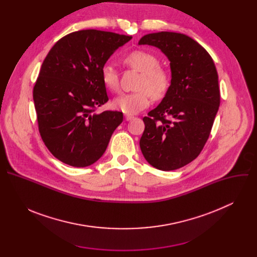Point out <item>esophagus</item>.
<instances>
[{
	"mask_svg": "<svg viewBox=\"0 0 257 257\" xmlns=\"http://www.w3.org/2000/svg\"><path fill=\"white\" fill-rule=\"evenodd\" d=\"M132 119H134L133 116H131V115H125V120H126V121H130V120H132Z\"/></svg>",
	"mask_w": 257,
	"mask_h": 257,
	"instance_id": "esophagus-1",
	"label": "esophagus"
}]
</instances>
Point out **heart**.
Listing matches in <instances>:
<instances>
[{"instance_id":"b5f03b06","label":"heart","mask_w":257,"mask_h":257,"mask_svg":"<svg viewBox=\"0 0 257 257\" xmlns=\"http://www.w3.org/2000/svg\"><path fill=\"white\" fill-rule=\"evenodd\" d=\"M128 68L140 72L136 84V91L123 93L114 99V106L125 114L133 115L141 112L151 104L152 96L155 99L163 98L171 85V75L167 69L160 66L159 59L154 54L135 50L122 59ZM101 80L104 86L113 92L119 90V74L112 65L101 68Z\"/></svg>"}]
</instances>
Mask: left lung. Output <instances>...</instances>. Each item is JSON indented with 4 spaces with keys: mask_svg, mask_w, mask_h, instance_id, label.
<instances>
[{
    "mask_svg": "<svg viewBox=\"0 0 257 257\" xmlns=\"http://www.w3.org/2000/svg\"><path fill=\"white\" fill-rule=\"evenodd\" d=\"M138 44L162 50L172 71L167 94L143 118L140 149L153 167L177 170L194 161L209 137L221 102L217 72L206 50L185 34L150 33Z\"/></svg>",
    "mask_w": 257,
    "mask_h": 257,
    "instance_id": "obj_1",
    "label": "left lung"
}]
</instances>
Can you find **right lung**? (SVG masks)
Here are the masks:
<instances>
[{
    "label": "right lung",
    "mask_w": 257,
    "mask_h": 257,
    "mask_svg": "<svg viewBox=\"0 0 257 257\" xmlns=\"http://www.w3.org/2000/svg\"><path fill=\"white\" fill-rule=\"evenodd\" d=\"M132 36L96 29L71 32L46 57L33 87L39 131L51 154L72 167L95 163L123 113L96 108L108 100L101 68Z\"/></svg>",
    "instance_id": "obj_1"
}]
</instances>
